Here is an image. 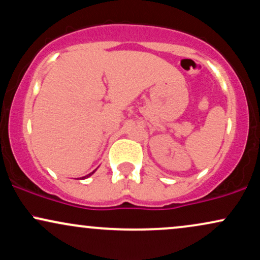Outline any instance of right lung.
Here are the masks:
<instances>
[{
	"label": "right lung",
	"mask_w": 260,
	"mask_h": 260,
	"mask_svg": "<svg viewBox=\"0 0 260 260\" xmlns=\"http://www.w3.org/2000/svg\"><path fill=\"white\" fill-rule=\"evenodd\" d=\"M92 174H94V171H92V172H91V174H89V175H86V176H85V177H89V176H90V175H92ZM85 177H84V178H85Z\"/></svg>",
	"instance_id": "obj_1"
}]
</instances>
